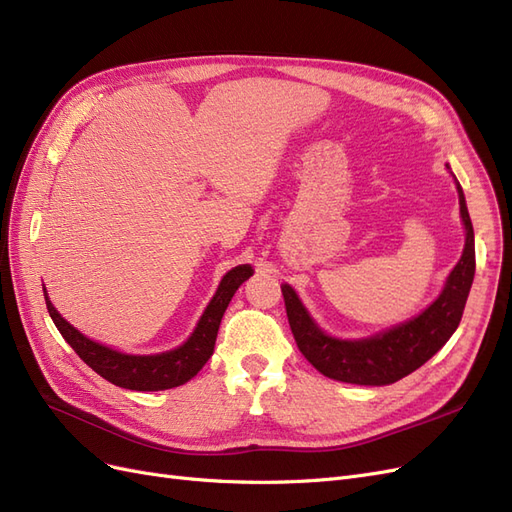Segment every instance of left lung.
I'll return each mask as SVG.
<instances>
[{"mask_svg": "<svg viewBox=\"0 0 512 512\" xmlns=\"http://www.w3.org/2000/svg\"><path fill=\"white\" fill-rule=\"evenodd\" d=\"M446 168L453 175L451 166L446 164ZM453 179L459 194V213L466 243H463L461 258L448 273L440 294L421 314L369 337L344 339L324 331L314 316L307 312L297 290L290 284H282L292 335L305 359L322 376L361 386L393 384L425 365L457 331L474 282L476 254L466 196H463L455 175Z\"/></svg>", "mask_w": 512, "mask_h": 512, "instance_id": "8db88e82", "label": "left lung"}]
</instances>
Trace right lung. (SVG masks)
<instances>
[{
    "label": "right lung",
    "mask_w": 512,
    "mask_h": 512,
    "mask_svg": "<svg viewBox=\"0 0 512 512\" xmlns=\"http://www.w3.org/2000/svg\"><path fill=\"white\" fill-rule=\"evenodd\" d=\"M254 275L252 265H239L232 267L215 290L213 299L205 307L203 316L196 322L192 335L185 342L173 350L158 352V354H128L115 350L106 344L89 339L79 329H74L72 324L61 316L55 305L49 299L44 284V301L46 309L55 322L57 331L66 339L70 348L81 356V359L100 374L104 380L113 382L121 389L130 391H166L181 386L188 380H192L203 365L211 359L215 348V337H218V329L222 316L230 299L235 297L239 286L250 280Z\"/></svg>",
    "instance_id": "1"
}]
</instances>
